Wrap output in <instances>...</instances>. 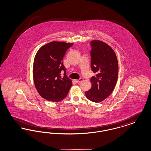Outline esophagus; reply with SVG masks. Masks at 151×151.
Masks as SVG:
<instances>
[{"mask_svg": "<svg viewBox=\"0 0 151 151\" xmlns=\"http://www.w3.org/2000/svg\"><path fill=\"white\" fill-rule=\"evenodd\" d=\"M83 80V78H80V79H79V80H75V81L76 83H79L81 82Z\"/></svg>", "mask_w": 151, "mask_h": 151, "instance_id": "34e87169", "label": "esophagus"}]
</instances>
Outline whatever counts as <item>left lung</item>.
Listing matches in <instances>:
<instances>
[{"label": "left lung", "instance_id": "8db88e82", "mask_svg": "<svg viewBox=\"0 0 151 151\" xmlns=\"http://www.w3.org/2000/svg\"><path fill=\"white\" fill-rule=\"evenodd\" d=\"M90 45L91 68L96 73L91 79V88L86 92V97L94 102H100L109 97L115 88L118 75V63L114 51L99 40Z\"/></svg>", "mask_w": 151, "mask_h": 151}]
</instances>
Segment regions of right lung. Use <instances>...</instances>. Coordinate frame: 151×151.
<instances>
[{"label":"right lung","mask_w":151,"mask_h":151,"mask_svg":"<svg viewBox=\"0 0 151 151\" xmlns=\"http://www.w3.org/2000/svg\"><path fill=\"white\" fill-rule=\"evenodd\" d=\"M73 43L52 41L42 46L36 53L33 76L36 89L43 99L58 102L65 99L72 85L66 76L62 62L65 53ZM65 71L62 77L60 72Z\"/></svg>","instance_id":"obj_1"}]
</instances>
